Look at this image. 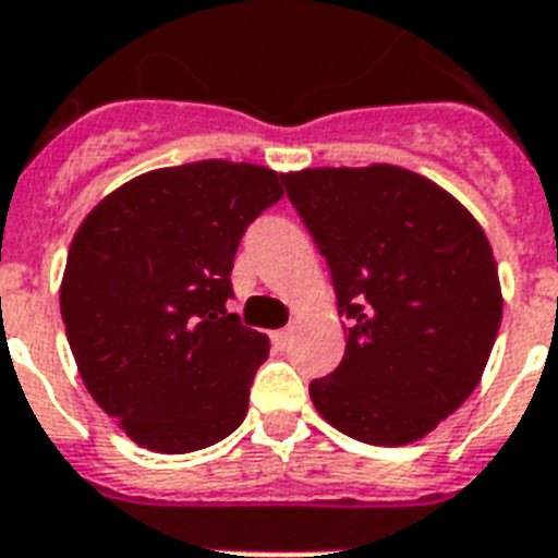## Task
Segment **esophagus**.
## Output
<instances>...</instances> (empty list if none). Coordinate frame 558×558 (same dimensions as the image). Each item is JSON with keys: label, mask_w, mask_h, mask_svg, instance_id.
I'll list each match as a JSON object with an SVG mask.
<instances>
[{"label": "esophagus", "mask_w": 558, "mask_h": 558, "mask_svg": "<svg viewBox=\"0 0 558 558\" xmlns=\"http://www.w3.org/2000/svg\"><path fill=\"white\" fill-rule=\"evenodd\" d=\"M289 343H292V329H278V332H271V347H275V350H287Z\"/></svg>", "instance_id": "1"}]
</instances>
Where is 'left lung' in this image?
I'll use <instances>...</instances> for the list:
<instances>
[{
    "instance_id": "obj_1",
    "label": "left lung",
    "mask_w": 558,
    "mask_h": 558,
    "mask_svg": "<svg viewBox=\"0 0 558 558\" xmlns=\"http://www.w3.org/2000/svg\"><path fill=\"white\" fill-rule=\"evenodd\" d=\"M283 185L347 318L343 361L310 384L312 404L357 441H418L478 387L499 335L490 240L452 194L387 162Z\"/></svg>"
}]
</instances>
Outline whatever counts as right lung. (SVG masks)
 I'll return each mask as SVG.
<instances>
[{"instance_id":"right-lung-1","label":"right lung","mask_w":558,"mask_h":558,"mask_svg":"<svg viewBox=\"0 0 558 558\" xmlns=\"http://www.w3.org/2000/svg\"><path fill=\"white\" fill-rule=\"evenodd\" d=\"M280 180L229 160L157 169L76 229L59 289L68 343L94 401L140 447L203 450L246 418L269 338L229 312V275Z\"/></svg>"}]
</instances>
